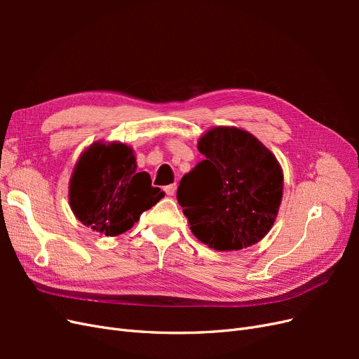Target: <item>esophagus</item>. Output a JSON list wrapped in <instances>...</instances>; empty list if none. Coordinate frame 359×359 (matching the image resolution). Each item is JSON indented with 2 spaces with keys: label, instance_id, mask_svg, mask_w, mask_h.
Segmentation results:
<instances>
[{
  "label": "esophagus",
  "instance_id": "obj_1",
  "mask_svg": "<svg viewBox=\"0 0 359 359\" xmlns=\"http://www.w3.org/2000/svg\"><path fill=\"white\" fill-rule=\"evenodd\" d=\"M163 190H165V193L169 194V196H173V194H175V190H177V184H169V186L163 187Z\"/></svg>",
  "mask_w": 359,
  "mask_h": 359
}]
</instances>
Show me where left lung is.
Returning a JSON list of instances; mask_svg holds the SVG:
<instances>
[{"label": "left lung", "mask_w": 359, "mask_h": 359, "mask_svg": "<svg viewBox=\"0 0 359 359\" xmlns=\"http://www.w3.org/2000/svg\"><path fill=\"white\" fill-rule=\"evenodd\" d=\"M198 149L205 156L180 181L177 199L190 229L214 250H241L269 232L283 196L277 158L236 127H214Z\"/></svg>", "instance_id": "obj_1"}]
</instances>
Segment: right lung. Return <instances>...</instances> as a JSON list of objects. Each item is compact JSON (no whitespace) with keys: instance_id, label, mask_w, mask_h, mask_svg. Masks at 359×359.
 Instances as JSON below:
<instances>
[{"instance_id":"1","label":"right lung","mask_w":359,"mask_h":359,"mask_svg":"<svg viewBox=\"0 0 359 359\" xmlns=\"http://www.w3.org/2000/svg\"><path fill=\"white\" fill-rule=\"evenodd\" d=\"M70 206L93 231L115 236L128 231L140 214L165 198L136 170L133 151L124 144H93L76 163L70 180Z\"/></svg>"}]
</instances>
